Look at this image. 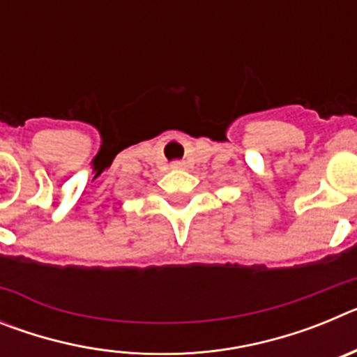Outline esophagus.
I'll return each instance as SVG.
<instances>
[{"instance_id": "esophagus-1", "label": "esophagus", "mask_w": 357, "mask_h": 357, "mask_svg": "<svg viewBox=\"0 0 357 357\" xmlns=\"http://www.w3.org/2000/svg\"><path fill=\"white\" fill-rule=\"evenodd\" d=\"M172 168H175V169H182V168H184V162H181V160H175V162L172 164Z\"/></svg>"}]
</instances>
